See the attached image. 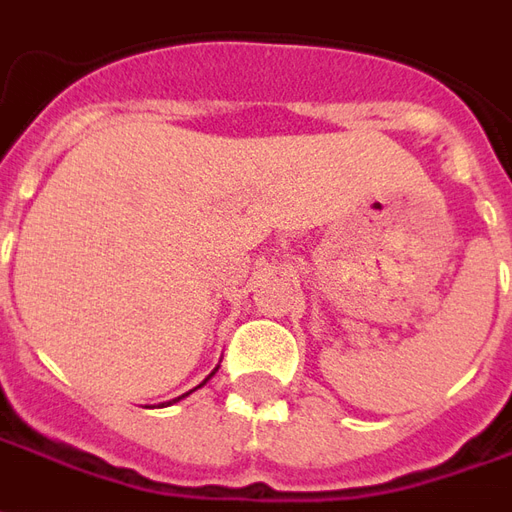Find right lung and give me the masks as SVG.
<instances>
[{"mask_svg": "<svg viewBox=\"0 0 512 512\" xmlns=\"http://www.w3.org/2000/svg\"><path fill=\"white\" fill-rule=\"evenodd\" d=\"M212 375H215V372H212ZM187 394H190V391H187ZM187 394H181V397H187ZM181 397H176V400H181ZM176 400H173V402H176Z\"/></svg>", "mask_w": 512, "mask_h": 512, "instance_id": "right-lung-1", "label": "right lung"}]
</instances>
